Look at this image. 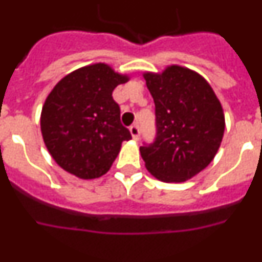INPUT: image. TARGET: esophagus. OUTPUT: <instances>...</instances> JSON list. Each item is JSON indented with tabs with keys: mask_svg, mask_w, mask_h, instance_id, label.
Wrapping results in <instances>:
<instances>
[{
	"mask_svg": "<svg viewBox=\"0 0 262 262\" xmlns=\"http://www.w3.org/2000/svg\"><path fill=\"white\" fill-rule=\"evenodd\" d=\"M129 133H131V136H133L134 140H139V138H140V129H139V127L136 124L129 127Z\"/></svg>",
	"mask_w": 262,
	"mask_h": 262,
	"instance_id": "obj_1",
	"label": "esophagus"
}]
</instances>
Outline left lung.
<instances>
[{
  "label": "left lung",
  "instance_id": "1",
  "mask_svg": "<svg viewBox=\"0 0 262 262\" xmlns=\"http://www.w3.org/2000/svg\"><path fill=\"white\" fill-rule=\"evenodd\" d=\"M144 78L155 102L156 138L140 147V155L157 180L184 182L216 155L224 134L223 108L209 82L184 67L148 72Z\"/></svg>",
  "mask_w": 262,
  "mask_h": 262
}]
</instances>
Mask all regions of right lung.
<instances>
[{
	"instance_id": "right-lung-1",
	"label": "right lung",
	"mask_w": 262,
	"mask_h": 262,
	"mask_svg": "<svg viewBox=\"0 0 262 262\" xmlns=\"http://www.w3.org/2000/svg\"><path fill=\"white\" fill-rule=\"evenodd\" d=\"M128 77L103 62L82 67L55 85L43 108L40 128L52 159L82 180L98 178L131 139L120 123L113 90Z\"/></svg>"
}]
</instances>
